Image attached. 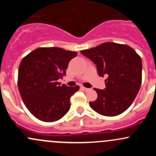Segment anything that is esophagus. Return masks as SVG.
Instances as JSON below:
<instances>
[{
  "mask_svg": "<svg viewBox=\"0 0 156 156\" xmlns=\"http://www.w3.org/2000/svg\"><path fill=\"white\" fill-rule=\"evenodd\" d=\"M81 89L82 90H84V91H87L88 90H89V88L84 87H81Z\"/></svg>",
  "mask_w": 156,
  "mask_h": 156,
  "instance_id": "1",
  "label": "esophagus"
}]
</instances>
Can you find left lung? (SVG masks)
<instances>
[{"instance_id": "obj_1", "label": "left lung", "mask_w": 156, "mask_h": 156, "mask_svg": "<svg viewBox=\"0 0 156 156\" xmlns=\"http://www.w3.org/2000/svg\"><path fill=\"white\" fill-rule=\"evenodd\" d=\"M96 65L99 76H106V88H94L97 99L90 106L99 114L116 116L127 110L139 92L142 82V60L128 45L105 42L81 50Z\"/></svg>"}]
</instances>
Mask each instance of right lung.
I'll list each match as a JSON object with an SVG mask.
<instances>
[{
  "mask_svg": "<svg viewBox=\"0 0 156 156\" xmlns=\"http://www.w3.org/2000/svg\"><path fill=\"white\" fill-rule=\"evenodd\" d=\"M78 53L60 48H40L22 59L18 88L23 103L33 115L51 122L63 117L70 108V97L79 86L68 87L58 82Z\"/></svg>",
  "mask_w": 156,
  "mask_h": 156,
  "instance_id": "1",
  "label": "right lung"
}]
</instances>
